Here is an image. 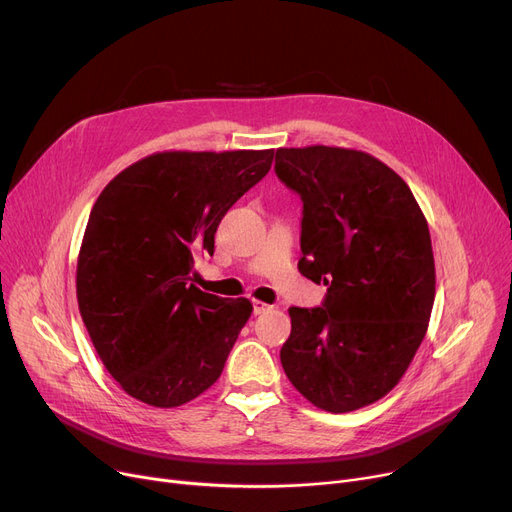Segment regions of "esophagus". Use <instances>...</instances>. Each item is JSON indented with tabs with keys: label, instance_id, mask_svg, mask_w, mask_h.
<instances>
[{
	"label": "esophagus",
	"instance_id": "esophagus-1",
	"mask_svg": "<svg viewBox=\"0 0 512 512\" xmlns=\"http://www.w3.org/2000/svg\"><path fill=\"white\" fill-rule=\"evenodd\" d=\"M267 309H270V305H265L263 301H253V313H255V315H261V313H265Z\"/></svg>",
	"mask_w": 512,
	"mask_h": 512
}]
</instances>
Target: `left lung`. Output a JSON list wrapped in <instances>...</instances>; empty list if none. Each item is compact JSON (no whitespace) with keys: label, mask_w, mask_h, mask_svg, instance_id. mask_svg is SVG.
<instances>
[{"label":"left lung","mask_w":512,"mask_h":512,"mask_svg":"<svg viewBox=\"0 0 512 512\" xmlns=\"http://www.w3.org/2000/svg\"><path fill=\"white\" fill-rule=\"evenodd\" d=\"M276 176L303 201L299 272L328 294L290 307L280 351L292 386L315 407L348 413L386 396L427 332L436 267L411 188L369 153L278 149Z\"/></svg>","instance_id":"1"}]
</instances>
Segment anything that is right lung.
<instances>
[{
	"label": "right lung",
	"mask_w": 512,
	"mask_h": 512,
	"mask_svg": "<svg viewBox=\"0 0 512 512\" xmlns=\"http://www.w3.org/2000/svg\"><path fill=\"white\" fill-rule=\"evenodd\" d=\"M265 151H164L122 170L95 201L76 299L105 369L126 394L172 409L222 375L251 317L247 299L191 284L226 211L272 168Z\"/></svg>",
	"instance_id": "add662e5"
}]
</instances>
